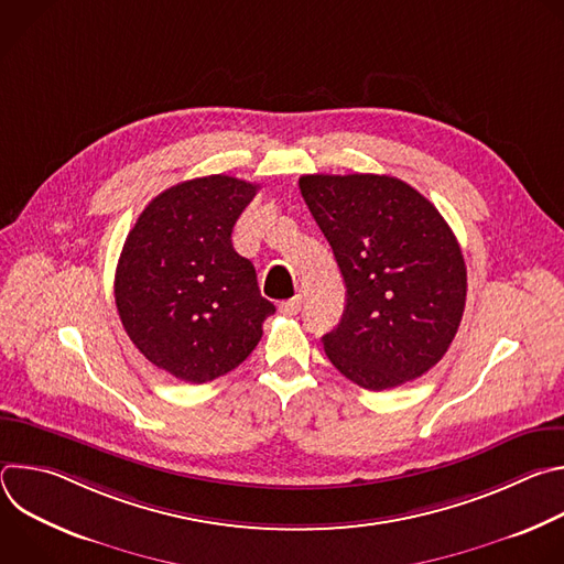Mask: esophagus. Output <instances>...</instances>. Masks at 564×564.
Listing matches in <instances>:
<instances>
[{"mask_svg": "<svg viewBox=\"0 0 564 564\" xmlns=\"http://www.w3.org/2000/svg\"><path fill=\"white\" fill-rule=\"evenodd\" d=\"M299 310H301V296H294V299H288V301L279 303V312L285 314V316H294Z\"/></svg>", "mask_w": 564, "mask_h": 564, "instance_id": "34e87169", "label": "esophagus"}]
</instances>
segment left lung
<instances>
[{
    "mask_svg": "<svg viewBox=\"0 0 564 564\" xmlns=\"http://www.w3.org/2000/svg\"><path fill=\"white\" fill-rule=\"evenodd\" d=\"M299 189L346 283L339 326L321 337L333 366L366 390L429 372L466 303V265L448 223L392 176L310 174Z\"/></svg>",
    "mask_w": 564,
    "mask_h": 564,
    "instance_id": "1",
    "label": "left lung"
}]
</instances>
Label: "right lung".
I'll list each match as a JSON object with an SVG mask.
<instances>
[{"instance_id": "right-lung-1", "label": "right lung", "mask_w": 564, "mask_h": 564, "mask_svg": "<svg viewBox=\"0 0 564 564\" xmlns=\"http://www.w3.org/2000/svg\"><path fill=\"white\" fill-rule=\"evenodd\" d=\"M259 185L225 174L158 194L129 231L116 268V305L133 346L187 383L243 364L274 305L231 229Z\"/></svg>"}]
</instances>
